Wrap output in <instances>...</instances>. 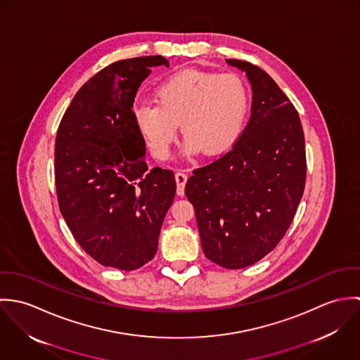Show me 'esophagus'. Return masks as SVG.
I'll list each match as a JSON object with an SVG mask.
<instances>
[{
  "label": "esophagus",
  "mask_w": 360,
  "mask_h": 360,
  "mask_svg": "<svg viewBox=\"0 0 360 360\" xmlns=\"http://www.w3.org/2000/svg\"><path fill=\"white\" fill-rule=\"evenodd\" d=\"M174 177H176V183H177V195H184V186L187 183V174L177 172Z\"/></svg>",
  "instance_id": "esophagus-1"
}]
</instances>
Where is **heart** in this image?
<instances>
[{"mask_svg":"<svg viewBox=\"0 0 360 360\" xmlns=\"http://www.w3.org/2000/svg\"><path fill=\"white\" fill-rule=\"evenodd\" d=\"M158 103L136 106L140 133L158 159H166L179 131L186 151L220 155L241 136L250 109L245 82L236 73L184 70L165 80L156 91Z\"/></svg>","mask_w":360,"mask_h":360,"instance_id":"obj_1","label":"heart"}]
</instances>
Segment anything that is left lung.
Returning a JSON list of instances; mask_svg holds the SVG:
<instances>
[{
	"mask_svg": "<svg viewBox=\"0 0 360 360\" xmlns=\"http://www.w3.org/2000/svg\"><path fill=\"white\" fill-rule=\"evenodd\" d=\"M252 84L251 117L230 151L193 170L186 195L194 206L205 257L226 269L271 252L294 220L307 181L300 115L257 65L226 59Z\"/></svg>",
	"mask_w": 360,
	"mask_h": 360,
	"instance_id": "left-lung-1",
	"label": "left lung"
}]
</instances>
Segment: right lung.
Here are the masks:
<instances>
[{"instance_id": "add662e5", "label": "right lung", "mask_w": 360, "mask_h": 360, "mask_svg": "<svg viewBox=\"0 0 360 360\" xmlns=\"http://www.w3.org/2000/svg\"><path fill=\"white\" fill-rule=\"evenodd\" d=\"M162 55L113 62L76 93L55 139L60 213L77 244L98 263L136 270L156 254L176 194L172 170L146 163L133 103Z\"/></svg>"}]
</instances>
